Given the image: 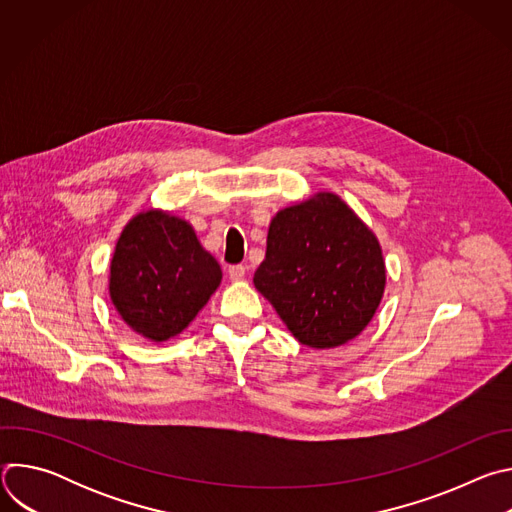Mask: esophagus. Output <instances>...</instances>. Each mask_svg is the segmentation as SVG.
Wrapping results in <instances>:
<instances>
[{"mask_svg": "<svg viewBox=\"0 0 512 512\" xmlns=\"http://www.w3.org/2000/svg\"><path fill=\"white\" fill-rule=\"evenodd\" d=\"M245 265H231L229 267V277H231V281H241L243 277H245Z\"/></svg>", "mask_w": 512, "mask_h": 512, "instance_id": "esophagus-1", "label": "esophagus"}]
</instances>
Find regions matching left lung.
<instances>
[{
	"label": "left lung",
	"instance_id": "left-lung-1",
	"mask_svg": "<svg viewBox=\"0 0 512 512\" xmlns=\"http://www.w3.org/2000/svg\"><path fill=\"white\" fill-rule=\"evenodd\" d=\"M253 283L302 344L334 348L375 316L385 263L367 225L336 194L320 192L277 212Z\"/></svg>",
	"mask_w": 512,
	"mask_h": 512
}]
</instances>
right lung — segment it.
<instances>
[{"instance_id":"add662e5","label":"right lung","mask_w":512,"mask_h":512,"mask_svg":"<svg viewBox=\"0 0 512 512\" xmlns=\"http://www.w3.org/2000/svg\"><path fill=\"white\" fill-rule=\"evenodd\" d=\"M223 271L194 229L162 210L137 214L111 261L109 294L141 336L164 342L180 334L221 283Z\"/></svg>"}]
</instances>
